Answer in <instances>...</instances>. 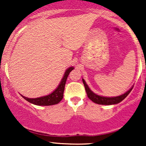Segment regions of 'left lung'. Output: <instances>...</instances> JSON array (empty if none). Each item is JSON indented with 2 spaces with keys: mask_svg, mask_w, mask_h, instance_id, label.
Segmentation results:
<instances>
[{
  "mask_svg": "<svg viewBox=\"0 0 146 146\" xmlns=\"http://www.w3.org/2000/svg\"><path fill=\"white\" fill-rule=\"evenodd\" d=\"M82 82H83L84 86H85V91H86V93L88 98H89L90 100H91L93 102L98 104H102V105H111V104H118V103L121 102L123 100H124L125 98L127 97V95L130 93L131 91L132 90V89H133V86H132L129 90L126 91L125 93L119 95V96L104 97L101 96V95H97L95 92H92V91L90 89V88L88 87V85H87L86 82L85 81V80H84L83 78H82Z\"/></svg>",
  "mask_w": 146,
  "mask_h": 146,
  "instance_id": "left-lung-1",
  "label": "left lung"
}]
</instances>
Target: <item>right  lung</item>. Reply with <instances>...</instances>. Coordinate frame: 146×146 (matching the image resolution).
I'll use <instances>...</instances> for the list:
<instances>
[{
  "label": "right lung",
  "instance_id": "obj_1",
  "mask_svg": "<svg viewBox=\"0 0 146 146\" xmlns=\"http://www.w3.org/2000/svg\"><path fill=\"white\" fill-rule=\"evenodd\" d=\"M74 68L73 67H69L65 71L64 77L61 79V82H60L59 85L56 88V89L54 90L51 94L46 96L43 97H39V98H28L26 97L21 96L24 98L25 100L29 102L32 103V104H35V105H39V106H50V105H54V104H58V102H61V100L63 99L64 97V88L65 85H66V80L68 76L69 73L73 70Z\"/></svg>",
  "mask_w": 146,
  "mask_h": 146
}]
</instances>
